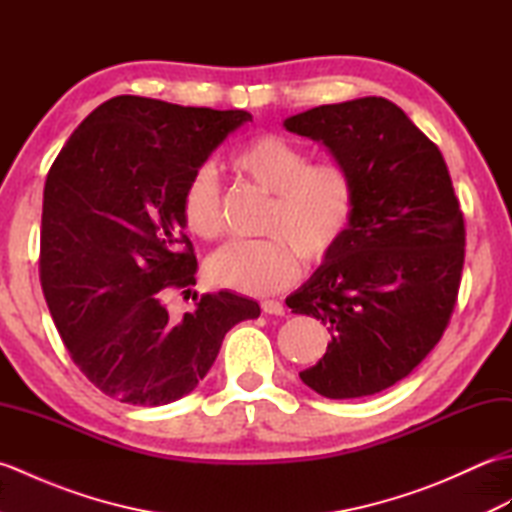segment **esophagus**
I'll use <instances>...</instances> for the list:
<instances>
[{
  "label": "esophagus",
  "mask_w": 512,
  "mask_h": 512,
  "mask_svg": "<svg viewBox=\"0 0 512 512\" xmlns=\"http://www.w3.org/2000/svg\"><path fill=\"white\" fill-rule=\"evenodd\" d=\"M262 310L266 314H275V317H281V314H286V308L281 306V303L275 301V299H264L262 301Z\"/></svg>",
  "instance_id": "esophagus-1"
}]
</instances>
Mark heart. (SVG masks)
<instances>
[{
	"label": "heart",
	"mask_w": 512,
	"mask_h": 512,
	"mask_svg": "<svg viewBox=\"0 0 512 512\" xmlns=\"http://www.w3.org/2000/svg\"><path fill=\"white\" fill-rule=\"evenodd\" d=\"M231 167L257 189L273 195L257 242H231L209 257L206 275L215 286L244 295H268L297 275V253L321 264L350 231L358 206L352 171L336 160L312 162L310 151L281 134H259L231 156ZM180 209L193 235L222 233V193L209 167L184 182Z\"/></svg>",
	"instance_id": "obj_1"
}]
</instances>
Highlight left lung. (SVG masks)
<instances>
[{
	"label": "left lung",
	"mask_w": 512,
	"mask_h": 512,
	"mask_svg": "<svg viewBox=\"0 0 512 512\" xmlns=\"http://www.w3.org/2000/svg\"><path fill=\"white\" fill-rule=\"evenodd\" d=\"M284 127L328 147L358 187L341 246L286 299L330 332L299 376L325 398L378 394L427 358L458 301L466 231L447 162L383 96L312 107Z\"/></svg>",
	"instance_id": "1"
}]
</instances>
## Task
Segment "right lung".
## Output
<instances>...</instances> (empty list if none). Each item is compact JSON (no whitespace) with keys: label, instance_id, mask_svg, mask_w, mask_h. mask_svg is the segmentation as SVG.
Listing matches in <instances>:
<instances>
[{"label":"right lung","instance_id":"right-lung-1","mask_svg":"<svg viewBox=\"0 0 512 512\" xmlns=\"http://www.w3.org/2000/svg\"><path fill=\"white\" fill-rule=\"evenodd\" d=\"M244 110L114 96L74 129L43 189L39 277L74 365L105 396L160 407L191 394L226 332L257 301L202 295L173 319L169 290L191 292L198 259L184 235V182Z\"/></svg>","mask_w":512,"mask_h":512}]
</instances>
